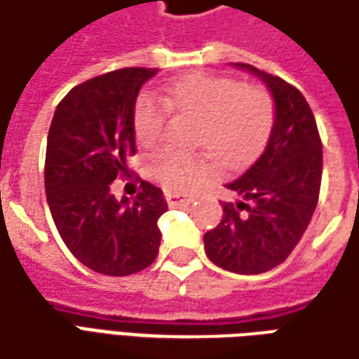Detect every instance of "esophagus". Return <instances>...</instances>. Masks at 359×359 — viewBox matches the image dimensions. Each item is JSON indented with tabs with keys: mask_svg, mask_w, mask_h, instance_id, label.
Wrapping results in <instances>:
<instances>
[{
	"mask_svg": "<svg viewBox=\"0 0 359 359\" xmlns=\"http://www.w3.org/2000/svg\"><path fill=\"white\" fill-rule=\"evenodd\" d=\"M165 200H167V204L175 208V205H184V204H190L194 198L190 196V194H179V192H167L165 194Z\"/></svg>",
	"mask_w": 359,
	"mask_h": 359,
	"instance_id": "obj_1",
	"label": "esophagus"
}]
</instances>
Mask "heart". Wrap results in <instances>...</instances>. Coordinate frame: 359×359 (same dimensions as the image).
<instances>
[{
	"label": "heart",
	"instance_id": "b5f03b06",
	"mask_svg": "<svg viewBox=\"0 0 359 359\" xmlns=\"http://www.w3.org/2000/svg\"><path fill=\"white\" fill-rule=\"evenodd\" d=\"M194 116L192 144L210 149L223 167H241L266 145L276 118L270 93L233 77L192 74L163 89L161 97L144 93L134 104V134L142 145H154L165 132L169 114ZM208 151L161 147L147 159V171L169 190H187L212 165Z\"/></svg>",
	"mask_w": 359,
	"mask_h": 359
}]
</instances>
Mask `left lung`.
<instances>
[{
  "label": "left lung",
  "instance_id": "8db88e82",
  "mask_svg": "<svg viewBox=\"0 0 359 359\" xmlns=\"http://www.w3.org/2000/svg\"><path fill=\"white\" fill-rule=\"evenodd\" d=\"M272 93L276 118L266 149L239 179L227 182L237 202L204 235L208 258L237 274H262L282 264L302 241L317 208L323 144L309 102L297 87L250 64Z\"/></svg>",
  "mask_w": 359,
  "mask_h": 359
}]
</instances>
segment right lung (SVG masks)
<instances>
[{
  "instance_id": "right-lung-1",
  "label": "right lung",
  "mask_w": 359,
  "mask_h": 359,
  "mask_svg": "<svg viewBox=\"0 0 359 359\" xmlns=\"http://www.w3.org/2000/svg\"><path fill=\"white\" fill-rule=\"evenodd\" d=\"M155 74L154 67H122L75 85L50 124L44 163L50 214L72 255L99 274H136L159 255L157 219L167 212L161 190L142 180L134 200L110 192V182L130 177L134 104Z\"/></svg>"
}]
</instances>
